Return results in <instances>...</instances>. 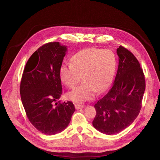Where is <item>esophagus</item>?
Returning a JSON list of instances; mask_svg holds the SVG:
<instances>
[{
	"label": "esophagus",
	"instance_id": "34e87169",
	"mask_svg": "<svg viewBox=\"0 0 160 160\" xmlns=\"http://www.w3.org/2000/svg\"><path fill=\"white\" fill-rule=\"evenodd\" d=\"M74 106L77 110H79V109L83 108V105L82 104H74Z\"/></svg>",
	"mask_w": 160,
	"mask_h": 160
}]
</instances>
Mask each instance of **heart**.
Masks as SVG:
<instances>
[{
	"instance_id": "obj_1",
	"label": "heart",
	"mask_w": 160,
	"mask_h": 160,
	"mask_svg": "<svg viewBox=\"0 0 160 160\" xmlns=\"http://www.w3.org/2000/svg\"><path fill=\"white\" fill-rule=\"evenodd\" d=\"M71 64H62L60 78L67 88H73L81 80L83 82L67 93V98L81 103L91 100L96 92L102 93L110 86L115 70V57L110 50L89 48L80 50L71 58Z\"/></svg>"
}]
</instances>
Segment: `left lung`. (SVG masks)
<instances>
[{"mask_svg":"<svg viewBox=\"0 0 160 160\" xmlns=\"http://www.w3.org/2000/svg\"><path fill=\"white\" fill-rule=\"evenodd\" d=\"M119 65L112 88L95 104V128L107 135L119 133L133 122L139 113L145 90L140 64L130 50L117 48Z\"/></svg>","mask_w":160,"mask_h":160,"instance_id":"left-lung-1","label":"left lung"}]
</instances>
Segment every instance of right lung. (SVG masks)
I'll list each match as a JSON object with an SVG mask.
<instances>
[{
    "label": "right lung",
    "instance_id": "add662e5",
    "mask_svg": "<svg viewBox=\"0 0 160 160\" xmlns=\"http://www.w3.org/2000/svg\"><path fill=\"white\" fill-rule=\"evenodd\" d=\"M67 47L50 42L39 47L25 65L20 85L21 101L28 120L46 135H54L69 124L75 111L71 101L57 100L62 94L60 68Z\"/></svg>",
    "mask_w": 160,
    "mask_h": 160
}]
</instances>
